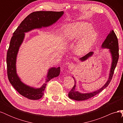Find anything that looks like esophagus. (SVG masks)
<instances>
[{
	"instance_id": "1",
	"label": "esophagus",
	"mask_w": 123,
	"mask_h": 123,
	"mask_svg": "<svg viewBox=\"0 0 123 123\" xmlns=\"http://www.w3.org/2000/svg\"><path fill=\"white\" fill-rule=\"evenodd\" d=\"M75 67V65L73 64V63L72 62H69L68 65V68L69 70H72Z\"/></svg>"
}]
</instances>
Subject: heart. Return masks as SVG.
<instances>
[{"label": "heart", "mask_w": 123, "mask_h": 123, "mask_svg": "<svg viewBox=\"0 0 123 123\" xmlns=\"http://www.w3.org/2000/svg\"><path fill=\"white\" fill-rule=\"evenodd\" d=\"M63 37L66 42L80 39L75 48L76 53L83 54L87 52L97 37V33L86 22H77L64 25L62 28Z\"/></svg>", "instance_id": "b5f03b06"}]
</instances>
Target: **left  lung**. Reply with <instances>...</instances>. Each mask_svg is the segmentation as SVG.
<instances>
[{"instance_id": "left-lung-1", "label": "left lung", "mask_w": 123, "mask_h": 123, "mask_svg": "<svg viewBox=\"0 0 123 123\" xmlns=\"http://www.w3.org/2000/svg\"><path fill=\"white\" fill-rule=\"evenodd\" d=\"M102 48H107L109 49V51L112 57V63H111V67L110 68V71L109 73V76L108 80L107 81L106 84L103 86L98 90L95 91L87 93H81L76 91V81L74 79V85L73 87L70 91L69 92L68 96L71 99H72L75 100H84L90 98L95 95L98 94L101 91H102L104 89L106 88L112 80V77L113 76L114 71L115 67H116L117 61L119 57V53H118V39L116 34H115L113 30H112L110 32L109 34L108 35L105 41L103 42L102 45ZM93 54V52H90L87 54L85 55L84 56L80 58V61L81 62L85 61L90 57Z\"/></svg>"}]
</instances>
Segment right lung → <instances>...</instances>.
Listing matches in <instances>:
<instances>
[{"label": "right lung", "instance_id": "1", "mask_svg": "<svg viewBox=\"0 0 123 123\" xmlns=\"http://www.w3.org/2000/svg\"><path fill=\"white\" fill-rule=\"evenodd\" d=\"M64 12L54 11H37L25 18L13 33L7 52L6 64L8 79L13 87L24 97L30 99H39L43 97L47 83L59 75L60 67L49 69L45 83L39 88H34L26 85L21 81L16 73V62L19 47L23 43L25 33L35 29L48 27L55 23Z\"/></svg>", "mask_w": 123, "mask_h": 123}]
</instances>
